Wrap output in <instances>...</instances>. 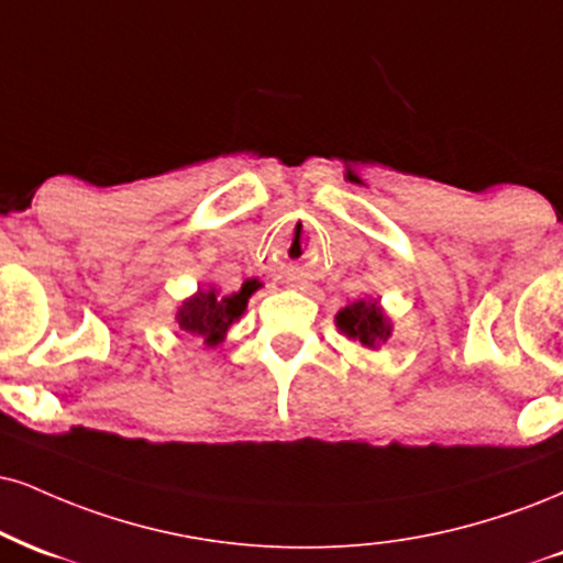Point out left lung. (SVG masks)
<instances>
[{"mask_svg":"<svg viewBox=\"0 0 563 563\" xmlns=\"http://www.w3.org/2000/svg\"><path fill=\"white\" fill-rule=\"evenodd\" d=\"M338 328L367 349H377L390 335V322L383 317L377 301L351 303L338 314Z\"/></svg>","mask_w":563,"mask_h":563,"instance_id":"1","label":"left lung"}]
</instances>
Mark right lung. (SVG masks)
I'll list each match as a JSON object with an SVG mask.
<instances>
[{
	"instance_id": "obj_1",
	"label": "right lung",
	"mask_w": 563,
	"mask_h": 563,
	"mask_svg": "<svg viewBox=\"0 0 563 563\" xmlns=\"http://www.w3.org/2000/svg\"><path fill=\"white\" fill-rule=\"evenodd\" d=\"M254 290V283H243V288L233 296H217V290H199L194 299H188L178 309L180 330L205 338L207 346H217L225 338L230 322L243 314Z\"/></svg>"
}]
</instances>
